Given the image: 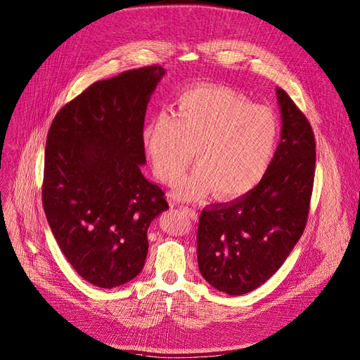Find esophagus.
Wrapping results in <instances>:
<instances>
[{"label":"esophagus","mask_w":360,"mask_h":360,"mask_svg":"<svg viewBox=\"0 0 360 360\" xmlns=\"http://www.w3.org/2000/svg\"><path fill=\"white\" fill-rule=\"evenodd\" d=\"M182 212L190 217L191 220H197L198 219V213L194 210V209H191V207H182Z\"/></svg>","instance_id":"esophagus-1"}]
</instances>
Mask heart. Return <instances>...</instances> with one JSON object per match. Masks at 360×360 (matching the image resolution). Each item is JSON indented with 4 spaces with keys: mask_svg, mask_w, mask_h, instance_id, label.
Listing matches in <instances>:
<instances>
[{
    "mask_svg": "<svg viewBox=\"0 0 360 360\" xmlns=\"http://www.w3.org/2000/svg\"><path fill=\"white\" fill-rule=\"evenodd\" d=\"M277 140L278 124L270 109L216 86L182 93L172 117L160 113L143 129L146 153L167 185L179 179L195 153L197 166L174 191L185 201L212 193L219 200L248 194L266 175Z\"/></svg>",
    "mask_w": 360,
    "mask_h": 360,
    "instance_id": "heart-1",
    "label": "heart"
}]
</instances>
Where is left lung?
Wrapping results in <instances>:
<instances>
[{"instance_id":"obj_1","label":"left lung","mask_w":360,"mask_h":360,"mask_svg":"<svg viewBox=\"0 0 360 360\" xmlns=\"http://www.w3.org/2000/svg\"><path fill=\"white\" fill-rule=\"evenodd\" d=\"M281 136L259 184L228 204L201 212L198 269L205 281L231 296L250 293L286 261L304 233L315 174L312 128L289 94L277 87Z\"/></svg>"}]
</instances>
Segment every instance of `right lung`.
I'll use <instances>...</instances> for the list:
<instances>
[{
  "mask_svg": "<svg viewBox=\"0 0 360 360\" xmlns=\"http://www.w3.org/2000/svg\"><path fill=\"white\" fill-rule=\"evenodd\" d=\"M165 72L151 65L93 83L48 132L42 201L49 228L72 269L98 288L141 273L148 226L169 209L162 188L141 174L146 110Z\"/></svg>",
  "mask_w": 360,
  "mask_h": 360,
  "instance_id": "obj_1",
  "label": "right lung"
}]
</instances>
